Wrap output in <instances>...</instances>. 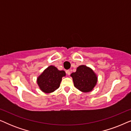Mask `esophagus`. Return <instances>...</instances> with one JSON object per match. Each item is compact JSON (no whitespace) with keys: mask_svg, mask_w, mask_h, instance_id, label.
<instances>
[{"mask_svg":"<svg viewBox=\"0 0 131 131\" xmlns=\"http://www.w3.org/2000/svg\"><path fill=\"white\" fill-rule=\"evenodd\" d=\"M66 73H67L68 75H70V71L69 70H68L66 71Z\"/></svg>","mask_w":131,"mask_h":131,"instance_id":"1","label":"esophagus"}]
</instances>
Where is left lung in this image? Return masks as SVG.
<instances>
[{
	"label": "left lung",
	"instance_id": "1",
	"mask_svg": "<svg viewBox=\"0 0 131 131\" xmlns=\"http://www.w3.org/2000/svg\"><path fill=\"white\" fill-rule=\"evenodd\" d=\"M74 86L83 92L92 91L97 83L98 78L91 68L85 65L79 66L76 71L71 74Z\"/></svg>",
	"mask_w": 131,
	"mask_h": 131
}]
</instances>
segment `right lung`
I'll return each mask as SVG.
<instances>
[{
  "label": "right lung",
  "instance_id": "add662e5",
  "mask_svg": "<svg viewBox=\"0 0 131 131\" xmlns=\"http://www.w3.org/2000/svg\"><path fill=\"white\" fill-rule=\"evenodd\" d=\"M66 76L63 70H58L53 66H50L37 79V85L45 93H51L60 87L62 77Z\"/></svg>",
  "mask_w": 131,
  "mask_h": 131
}]
</instances>
